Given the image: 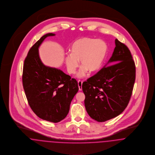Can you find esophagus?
Returning a JSON list of instances; mask_svg holds the SVG:
<instances>
[{"label": "esophagus", "mask_w": 155, "mask_h": 155, "mask_svg": "<svg viewBox=\"0 0 155 155\" xmlns=\"http://www.w3.org/2000/svg\"><path fill=\"white\" fill-rule=\"evenodd\" d=\"M78 83L79 89L81 91V90H82V83H83V81H78Z\"/></svg>", "instance_id": "1"}]
</instances>
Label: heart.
Returning <instances> with one entry per match:
<instances>
[{"mask_svg": "<svg viewBox=\"0 0 155 155\" xmlns=\"http://www.w3.org/2000/svg\"><path fill=\"white\" fill-rule=\"evenodd\" d=\"M107 45L101 40L81 38L72 44L70 51L65 58L68 72L75 74L80 64L81 66L78 74L79 78L84 77L87 71L93 73L98 71L103 64L107 54Z\"/></svg>", "mask_w": 155, "mask_h": 155, "instance_id": "obj_1", "label": "heart"}]
</instances>
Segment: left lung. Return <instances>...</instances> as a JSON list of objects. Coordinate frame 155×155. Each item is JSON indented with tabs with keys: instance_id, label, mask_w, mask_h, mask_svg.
Returning a JSON list of instances; mask_svg holds the SVG:
<instances>
[{
	"instance_id": "8db88e82",
	"label": "left lung",
	"mask_w": 155,
	"mask_h": 155,
	"mask_svg": "<svg viewBox=\"0 0 155 155\" xmlns=\"http://www.w3.org/2000/svg\"><path fill=\"white\" fill-rule=\"evenodd\" d=\"M107 64L82 84L86 110L98 122L122 113L129 103L135 81V65L130 49L117 39Z\"/></svg>"
}]
</instances>
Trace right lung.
I'll return each mask as SVG.
<instances>
[{
  "mask_svg": "<svg viewBox=\"0 0 155 155\" xmlns=\"http://www.w3.org/2000/svg\"><path fill=\"white\" fill-rule=\"evenodd\" d=\"M53 33L43 35L29 50L23 65L22 81L29 106L39 118L59 122L68 114L71 103L79 90L78 81L40 59L38 48Z\"/></svg>",
  "mask_w": 155,
  "mask_h": 155,
  "instance_id": "obj_1",
  "label": "right lung"
}]
</instances>
